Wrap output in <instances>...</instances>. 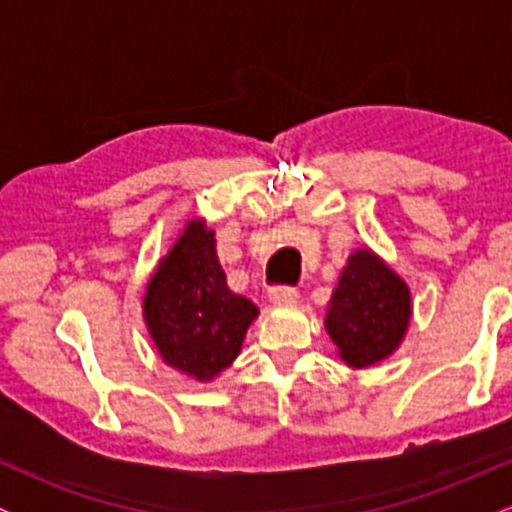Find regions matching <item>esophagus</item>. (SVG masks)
Here are the masks:
<instances>
[{"mask_svg":"<svg viewBox=\"0 0 512 512\" xmlns=\"http://www.w3.org/2000/svg\"><path fill=\"white\" fill-rule=\"evenodd\" d=\"M298 289H293V286H274L272 291H269V301L274 305H289V303H296L298 301Z\"/></svg>","mask_w":512,"mask_h":512,"instance_id":"1","label":"esophagus"}]
</instances>
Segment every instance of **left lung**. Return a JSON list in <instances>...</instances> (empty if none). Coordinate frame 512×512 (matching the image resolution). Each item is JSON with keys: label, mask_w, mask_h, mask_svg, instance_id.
Instances as JSON below:
<instances>
[{"label": "left lung", "mask_w": 512, "mask_h": 512, "mask_svg": "<svg viewBox=\"0 0 512 512\" xmlns=\"http://www.w3.org/2000/svg\"><path fill=\"white\" fill-rule=\"evenodd\" d=\"M411 320L409 286L361 248L349 257L327 308L325 327L349 368H368L395 354Z\"/></svg>", "instance_id": "left-lung-1"}]
</instances>
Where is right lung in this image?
Segmentation results:
<instances>
[{"label": "right lung", "instance_id": "right-lung-1", "mask_svg": "<svg viewBox=\"0 0 512 512\" xmlns=\"http://www.w3.org/2000/svg\"><path fill=\"white\" fill-rule=\"evenodd\" d=\"M257 305L228 289L214 231L187 221L144 293V322L163 363L209 383L240 354Z\"/></svg>", "mask_w": 512, "mask_h": 512}]
</instances>
